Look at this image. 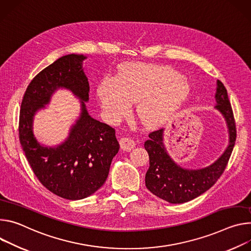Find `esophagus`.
Here are the masks:
<instances>
[{"instance_id": "1", "label": "esophagus", "mask_w": 251, "mask_h": 251, "mask_svg": "<svg viewBox=\"0 0 251 251\" xmlns=\"http://www.w3.org/2000/svg\"><path fill=\"white\" fill-rule=\"evenodd\" d=\"M120 146H121L122 150L129 151L135 147V143L128 137H123V138H121V141H120Z\"/></svg>"}]
</instances>
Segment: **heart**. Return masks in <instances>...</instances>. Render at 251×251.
I'll return each mask as SVG.
<instances>
[{
  "mask_svg": "<svg viewBox=\"0 0 251 251\" xmlns=\"http://www.w3.org/2000/svg\"><path fill=\"white\" fill-rule=\"evenodd\" d=\"M181 75L171 69L144 64L122 68L115 78L103 77L97 94L103 114L117 123L135 101V111L147 126L166 121L188 94Z\"/></svg>",
  "mask_w": 251,
  "mask_h": 251,
  "instance_id": "obj_1",
  "label": "heart"
}]
</instances>
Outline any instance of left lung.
<instances>
[{
  "label": "left lung",
  "instance_id": "obj_1",
  "mask_svg": "<svg viewBox=\"0 0 251 251\" xmlns=\"http://www.w3.org/2000/svg\"><path fill=\"white\" fill-rule=\"evenodd\" d=\"M214 106L224 116L228 129V146L213 163L200 170L181 168L168 153L163 144L164 128L152 131L145 143L150 156V168L146 174V185L157 198L170 203H183L208 190L225 172L231 155L236 128L227 91L220 80L216 82Z\"/></svg>",
  "mask_w": 251,
  "mask_h": 251
}]
</instances>
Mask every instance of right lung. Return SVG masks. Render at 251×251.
<instances>
[{
    "instance_id": "obj_1",
    "label": "right lung",
    "mask_w": 251,
    "mask_h": 251,
    "mask_svg": "<svg viewBox=\"0 0 251 251\" xmlns=\"http://www.w3.org/2000/svg\"><path fill=\"white\" fill-rule=\"evenodd\" d=\"M86 59L83 54H67L40 72L27 86L20 110V142L34 174L50 192L70 201L86 199L102 186L120 150L115 128L88 113L90 85L82 69ZM59 88L69 89L80 100L81 114L64 143L47 147L33 134V118Z\"/></svg>"
}]
</instances>
